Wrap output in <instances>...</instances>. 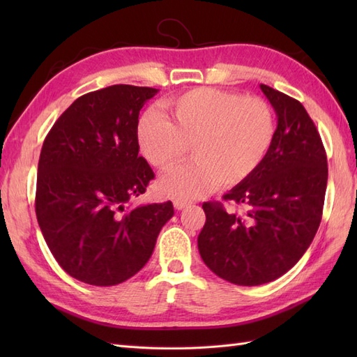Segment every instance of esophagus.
<instances>
[{"label": "esophagus", "mask_w": 357, "mask_h": 357, "mask_svg": "<svg viewBox=\"0 0 357 357\" xmlns=\"http://www.w3.org/2000/svg\"><path fill=\"white\" fill-rule=\"evenodd\" d=\"M190 204H192L190 201H185V199H174L173 201V206H174V208H176V210H183V208L190 206Z\"/></svg>", "instance_id": "1"}]
</instances>
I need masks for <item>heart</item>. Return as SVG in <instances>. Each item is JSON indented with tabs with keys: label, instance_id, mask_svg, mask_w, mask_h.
Masks as SVG:
<instances>
[{
	"label": "heart",
	"instance_id": "heart-1",
	"mask_svg": "<svg viewBox=\"0 0 357 357\" xmlns=\"http://www.w3.org/2000/svg\"><path fill=\"white\" fill-rule=\"evenodd\" d=\"M167 119H139L142 156L158 170H172L190 147L193 161L165 174L161 190L172 198H198L218 184L236 185L256 172L275 138L267 101L225 90L198 87L164 102Z\"/></svg>",
	"mask_w": 357,
	"mask_h": 357
}]
</instances>
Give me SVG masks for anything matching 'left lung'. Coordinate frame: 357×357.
I'll return each mask as SVG.
<instances>
[{"label": "left lung", "instance_id": "1", "mask_svg": "<svg viewBox=\"0 0 357 357\" xmlns=\"http://www.w3.org/2000/svg\"><path fill=\"white\" fill-rule=\"evenodd\" d=\"M278 116L271 147L256 172L224 196L245 206L227 213L204 202L198 236L204 264L231 284L271 282L294 267L319 229L328 167L316 126L299 101L259 86Z\"/></svg>", "mask_w": 357, "mask_h": 357}]
</instances>
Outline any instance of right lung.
Instances as JSON below:
<instances>
[{
	"label": "right lung",
	"mask_w": 357,
	"mask_h": 357,
	"mask_svg": "<svg viewBox=\"0 0 357 357\" xmlns=\"http://www.w3.org/2000/svg\"><path fill=\"white\" fill-rule=\"evenodd\" d=\"M158 89L110 86L78 98L53 124L38 162L35 211L63 270L118 285L150 259L173 204L127 207L155 178L139 156V112Z\"/></svg>",
	"instance_id": "1"
}]
</instances>
